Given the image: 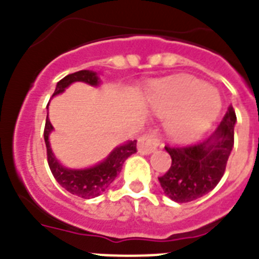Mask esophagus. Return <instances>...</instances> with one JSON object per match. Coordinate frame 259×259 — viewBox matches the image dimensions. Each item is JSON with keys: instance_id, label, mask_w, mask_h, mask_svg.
Segmentation results:
<instances>
[{"instance_id": "esophagus-1", "label": "esophagus", "mask_w": 259, "mask_h": 259, "mask_svg": "<svg viewBox=\"0 0 259 259\" xmlns=\"http://www.w3.org/2000/svg\"><path fill=\"white\" fill-rule=\"evenodd\" d=\"M158 148H161V141L155 134L145 135V136L140 137L139 143H137V150L140 154H150Z\"/></svg>"}]
</instances>
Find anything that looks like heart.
<instances>
[{
    "label": "heart",
    "instance_id": "b5f03b06",
    "mask_svg": "<svg viewBox=\"0 0 259 259\" xmlns=\"http://www.w3.org/2000/svg\"><path fill=\"white\" fill-rule=\"evenodd\" d=\"M149 105L158 116L168 119L167 132L172 140L191 143L217 122L223 102L214 87L184 77L155 87L149 93Z\"/></svg>",
    "mask_w": 259,
    "mask_h": 259
}]
</instances>
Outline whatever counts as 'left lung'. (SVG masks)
<instances>
[{"label": "left lung", "mask_w": 259, "mask_h": 259, "mask_svg": "<svg viewBox=\"0 0 259 259\" xmlns=\"http://www.w3.org/2000/svg\"><path fill=\"white\" fill-rule=\"evenodd\" d=\"M235 124L236 114L230 107L207 140L185 148H164L172 163L158 180L167 197L175 202H191L217 187L232 152Z\"/></svg>", "instance_id": "left-lung-1"}]
</instances>
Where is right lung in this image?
Segmentation results:
<instances>
[{"label": "right lung", "mask_w": 259, "mask_h": 259, "mask_svg": "<svg viewBox=\"0 0 259 259\" xmlns=\"http://www.w3.org/2000/svg\"><path fill=\"white\" fill-rule=\"evenodd\" d=\"M76 81H81V83L89 84L92 87H98L101 84V79L96 71H77V72L67 75L62 80H59L57 83L56 91L53 93V97L63 93L71 84L76 83ZM48 107H49V104H48L47 109ZM53 131H54V127L50 123L49 115H47L44 140L45 145H47L48 163H49L50 171L61 187H63L71 194H75L77 197L85 198V200L97 197L104 193L109 188L110 184L115 180L118 174L122 171V166L125 159L134 153H136L137 141H125V143L115 146L105 159L93 166L85 167V168H70V167L63 166L53 153L49 141V136Z\"/></svg>", "instance_id": "add662e5"}]
</instances>
